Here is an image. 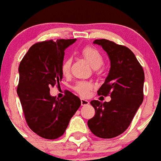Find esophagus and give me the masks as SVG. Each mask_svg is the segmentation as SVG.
<instances>
[{
  "label": "esophagus",
  "instance_id": "obj_1",
  "mask_svg": "<svg viewBox=\"0 0 161 161\" xmlns=\"http://www.w3.org/2000/svg\"><path fill=\"white\" fill-rule=\"evenodd\" d=\"M88 104H89V101H87V100H85L83 99V98L81 99V105H82V106H87V105H88Z\"/></svg>",
  "mask_w": 161,
  "mask_h": 161
}]
</instances>
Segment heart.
<instances>
[{"label":"heart","mask_w":161,"mask_h":161,"mask_svg":"<svg viewBox=\"0 0 161 161\" xmlns=\"http://www.w3.org/2000/svg\"><path fill=\"white\" fill-rule=\"evenodd\" d=\"M81 53L84 58L88 61L90 65L94 69L100 68L104 63L103 56L101 55L99 51L92 47H85L81 50ZM72 60L70 57L64 58L61 64V71L64 75H68L70 72ZM74 92H76L82 97L88 95L89 92L92 89V84L85 81H78L73 87Z\"/></svg>","instance_id":"obj_1"}]
</instances>
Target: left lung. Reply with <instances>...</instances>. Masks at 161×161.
Instances as JSON below:
<instances>
[{"instance_id":"1","label":"left lung","mask_w":161,"mask_h":161,"mask_svg":"<svg viewBox=\"0 0 161 161\" xmlns=\"http://www.w3.org/2000/svg\"><path fill=\"white\" fill-rule=\"evenodd\" d=\"M109 55L110 69L97 94L110 96V101H91L94 117L87 121L92 133L101 138H112L122 134L130 125L143 101L144 71L129 48L106 39H97Z\"/></svg>"}]
</instances>
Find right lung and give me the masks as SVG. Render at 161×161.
<instances>
[{
    "label": "right lung",
    "instance_id": "add662e5",
    "mask_svg": "<svg viewBox=\"0 0 161 161\" xmlns=\"http://www.w3.org/2000/svg\"><path fill=\"white\" fill-rule=\"evenodd\" d=\"M76 39H57L35 43L19 67L17 93L28 127L40 137L56 139L64 134L81 101L71 92L63 98L50 95V88L60 85L64 50Z\"/></svg>",
    "mask_w": 161,
    "mask_h": 161
}]
</instances>
